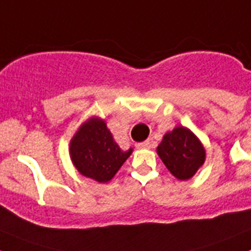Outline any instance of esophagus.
Segmentation results:
<instances>
[{"label": "esophagus", "instance_id": "34e87169", "mask_svg": "<svg viewBox=\"0 0 251 251\" xmlns=\"http://www.w3.org/2000/svg\"><path fill=\"white\" fill-rule=\"evenodd\" d=\"M136 147L138 148V150H147V148L152 147V142H151V141L141 142V143H138V145H137Z\"/></svg>", "mask_w": 251, "mask_h": 251}]
</instances>
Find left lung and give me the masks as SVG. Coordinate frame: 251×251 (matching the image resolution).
<instances>
[{"label":"left lung","mask_w":251,"mask_h":251,"mask_svg":"<svg viewBox=\"0 0 251 251\" xmlns=\"http://www.w3.org/2000/svg\"><path fill=\"white\" fill-rule=\"evenodd\" d=\"M157 154L177 179L194 177L205 163L206 151L191 129L178 126L167 132L157 147Z\"/></svg>","instance_id":"1"}]
</instances>
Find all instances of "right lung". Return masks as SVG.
I'll return each mask as SVG.
<instances>
[{
  "instance_id": "obj_1",
  "label": "right lung",
  "mask_w": 251,
  "mask_h": 251,
  "mask_svg": "<svg viewBox=\"0 0 251 251\" xmlns=\"http://www.w3.org/2000/svg\"><path fill=\"white\" fill-rule=\"evenodd\" d=\"M133 148L121 150L104 119L90 117L75 132L69 145V154L77 172L99 183L109 182Z\"/></svg>"
}]
</instances>
